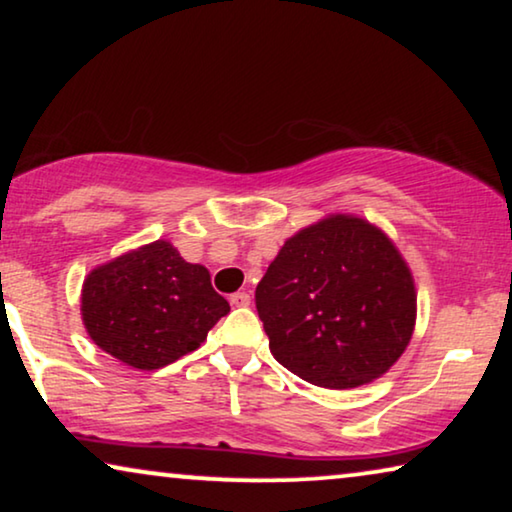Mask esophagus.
Returning a JSON list of instances; mask_svg holds the SVG:
<instances>
[{
  "instance_id": "esophagus-1",
  "label": "esophagus",
  "mask_w": 512,
  "mask_h": 512,
  "mask_svg": "<svg viewBox=\"0 0 512 512\" xmlns=\"http://www.w3.org/2000/svg\"><path fill=\"white\" fill-rule=\"evenodd\" d=\"M251 303V296L247 291H237V293H233V296H230V305L233 307H247Z\"/></svg>"
}]
</instances>
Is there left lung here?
<instances>
[{"mask_svg":"<svg viewBox=\"0 0 512 512\" xmlns=\"http://www.w3.org/2000/svg\"><path fill=\"white\" fill-rule=\"evenodd\" d=\"M256 310L284 368L317 387L352 389L401 359L417 291L380 228L331 214L284 242L256 286Z\"/></svg>","mask_w":512,"mask_h":512,"instance_id":"1","label":"left lung"}]
</instances>
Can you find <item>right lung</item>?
<instances>
[{
    "label": "right lung",
    "mask_w": 512,
    "mask_h": 512,
    "mask_svg": "<svg viewBox=\"0 0 512 512\" xmlns=\"http://www.w3.org/2000/svg\"><path fill=\"white\" fill-rule=\"evenodd\" d=\"M228 312L205 265L186 263L165 240L97 265L81 289L90 340L139 370L163 368L198 349Z\"/></svg>",
    "instance_id": "add662e5"
}]
</instances>
